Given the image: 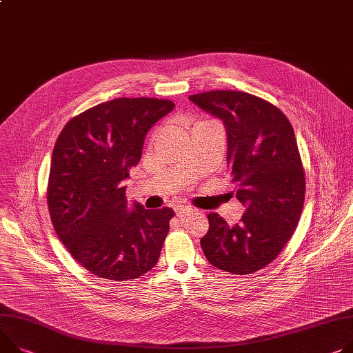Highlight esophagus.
I'll return each mask as SVG.
<instances>
[{
	"instance_id": "esophagus-1",
	"label": "esophagus",
	"mask_w": 353,
	"mask_h": 353,
	"mask_svg": "<svg viewBox=\"0 0 353 353\" xmlns=\"http://www.w3.org/2000/svg\"><path fill=\"white\" fill-rule=\"evenodd\" d=\"M176 214L179 216V218H183V216H189V214H194L195 213V209L189 208V206H179L175 209Z\"/></svg>"
}]
</instances>
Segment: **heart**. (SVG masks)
Listing matches in <instances>:
<instances>
[{
  "label": "heart",
  "instance_id": "1",
  "mask_svg": "<svg viewBox=\"0 0 353 353\" xmlns=\"http://www.w3.org/2000/svg\"><path fill=\"white\" fill-rule=\"evenodd\" d=\"M198 124H199V123H198Z\"/></svg>",
  "mask_w": 353,
  "mask_h": 353
}]
</instances>
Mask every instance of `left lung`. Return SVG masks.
I'll return each instance as SVG.
<instances>
[{"label":"left lung","instance_id":"obj_1","mask_svg":"<svg viewBox=\"0 0 353 353\" xmlns=\"http://www.w3.org/2000/svg\"><path fill=\"white\" fill-rule=\"evenodd\" d=\"M189 100L222 120L228 170L246 208L234 226L208 214L202 250L216 268L252 274L281 253L303 212L305 176L294 130L276 105L245 92L213 90Z\"/></svg>","mask_w":353,"mask_h":353}]
</instances>
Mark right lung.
Masks as SVG:
<instances>
[{"instance_id":"add662e5","label":"right lung","mask_w":353,"mask_h":353,"mask_svg":"<svg viewBox=\"0 0 353 353\" xmlns=\"http://www.w3.org/2000/svg\"><path fill=\"white\" fill-rule=\"evenodd\" d=\"M175 108L171 100L120 97L72 119L52 152L48 208L63 246L96 277L139 279L158 261L175 214L125 199L145 135Z\"/></svg>"}]
</instances>
